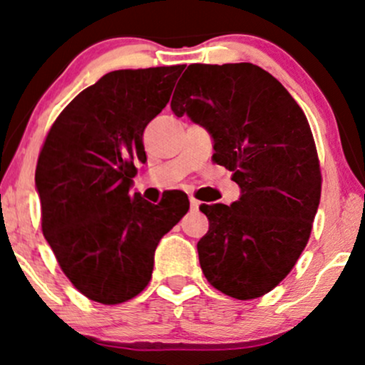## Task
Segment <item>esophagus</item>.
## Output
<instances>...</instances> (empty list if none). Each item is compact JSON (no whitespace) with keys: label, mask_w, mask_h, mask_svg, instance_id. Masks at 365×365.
<instances>
[{"label":"esophagus","mask_w":365,"mask_h":365,"mask_svg":"<svg viewBox=\"0 0 365 365\" xmlns=\"http://www.w3.org/2000/svg\"><path fill=\"white\" fill-rule=\"evenodd\" d=\"M190 207H192V210H199V207H200V200H197L195 197H190Z\"/></svg>","instance_id":"esophagus-1"}]
</instances>
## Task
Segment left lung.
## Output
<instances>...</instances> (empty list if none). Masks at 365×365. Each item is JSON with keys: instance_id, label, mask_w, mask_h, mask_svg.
Listing matches in <instances>:
<instances>
[{"instance_id": "8db88e82", "label": "left lung", "mask_w": 365, "mask_h": 365, "mask_svg": "<svg viewBox=\"0 0 365 365\" xmlns=\"http://www.w3.org/2000/svg\"><path fill=\"white\" fill-rule=\"evenodd\" d=\"M177 117L204 125L214 161L241 195L200 205L209 231L197 243L212 287L247 301L270 292L308 245L322 171L308 118L285 88L252 63L190 64L171 98Z\"/></svg>"}]
</instances>
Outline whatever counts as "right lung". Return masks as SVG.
<instances>
[{
    "label": "right lung",
    "mask_w": 365,
    "mask_h": 365,
    "mask_svg": "<svg viewBox=\"0 0 365 365\" xmlns=\"http://www.w3.org/2000/svg\"><path fill=\"white\" fill-rule=\"evenodd\" d=\"M183 66L118 69L73 100L43 140L35 170L42 232L66 277L88 299L120 304L149 284L160 240L188 199L158 205L133 194L143 133L168 103Z\"/></svg>",
    "instance_id": "1"
}]
</instances>
